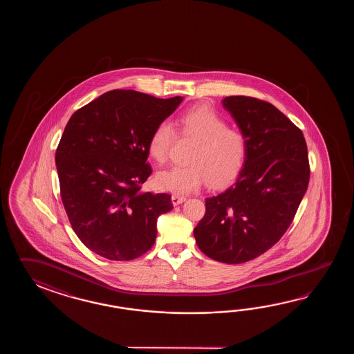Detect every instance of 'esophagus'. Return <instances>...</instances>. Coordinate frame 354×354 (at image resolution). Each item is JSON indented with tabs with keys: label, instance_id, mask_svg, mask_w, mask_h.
I'll list each match as a JSON object with an SVG mask.
<instances>
[{
	"label": "esophagus",
	"instance_id": "esophagus-1",
	"mask_svg": "<svg viewBox=\"0 0 354 354\" xmlns=\"http://www.w3.org/2000/svg\"><path fill=\"white\" fill-rule=\"evenodd\" d=\"M172 203H174V206H177V205H180V203H185L186 201V197H183V196L178 195H172Z\"/></svg>",
	"mask_w": 354,
	"mask_h": 354
}]
</instances>
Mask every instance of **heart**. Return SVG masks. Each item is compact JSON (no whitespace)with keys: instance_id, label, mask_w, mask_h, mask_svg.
I'll return each mask as SVG.
<instances>
[{"instance_id":"1","label":"heart","mask_w":354,"mask_h":354,"mask_svg":"<svg viewBox=\"0 0 354 354\" xmlns=\"http://www.w3.org/2000/svg\"><path fill=\"white\" fill-rule=\"evenodd\" d=\"M180 136L195 140L188 154L187 166H172L159 171L154 183L160 191L187 195L203 185L223 187L239 174L244 166L248 142L238 129L227 128L218 113L207 107H196L177 121ZM177 133L171 121L163 120L154 128L148 151L157 163H165Z\"/></svg>"}]
</instances>
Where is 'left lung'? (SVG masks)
Listing matches in <instances>:
<instances>
[{"mask_svg":"<svg viewBox=\"0 0 354 354\" xmlns=\"http://www.w3.org/2000/svg\"><path fill=\"white\" fill-rule=\"evenodd\" d=\"M223 106L247 138V157L233 185L205 200L194 235L203 254L244 263L272 248L291 225L308 189V147L300 129L270 102L230 96Z\"/></svg>","mask_w":354,"mask_h":354,"instance_id":"obj_1","label":"left lung"}]
</instances>
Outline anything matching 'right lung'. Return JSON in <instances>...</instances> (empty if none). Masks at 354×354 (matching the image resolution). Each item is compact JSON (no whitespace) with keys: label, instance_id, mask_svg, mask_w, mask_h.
I'll return each instance as SVG.
<instances>
[{"label":"right lung","instance_id":"add662e5","mask_svg":"<svg viewBox=\"0 0 354 354\" xmlns=\"http://www.w3.org/2000/svg\"><path fill=\"white\" fill-rule=\"evenodd\" d=\"M182 100L109 91L68 121L55 151L60 197L77 236L98 256H142L156 241L159 215L174 209L171 195L140 188L151 174V134Z\"/></svg>","mask_w":354,"mask_h":354}]
</instances>
